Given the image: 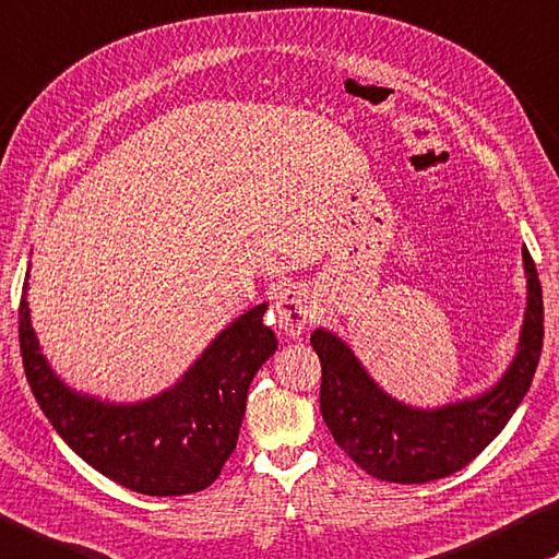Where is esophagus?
Listing matches in <instances>:
<instances>
[{
    "instance_id": "esophagus-1",
    "label": "esophagus",
    "mask_w": 559,
    "mask_h": 559,
    "mask_svg": "<svg viewBox=\"0 0 559 559\" xmlns=\"http://www.w3.org/2000/svg\"><path fill=\"white\" fill-rule=\"evenodd\" d=\"M273 308H276L278 328L288 334V337H298L300 332L308 330V322L312 318V302L308 290L298 286V283H290V286L281 288L276 293V300H273Z\"/></svg>"
}]
</instances>
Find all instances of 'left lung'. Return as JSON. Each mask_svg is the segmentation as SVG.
Returning a JSON list of instances; mask_svg holds the SVG:
<instances>
[{"label": "left lung", "mask_w": 559, "mask_h": 559, "mask_svg": "<svg viewBox=\"0 0 559 559\" xmlns=\"http://www.w3.org/2000/svg\"><path fill=\"white\" fill-rule=\"evenodd\" d=\"M527 308L513 364L503 379L472 401L420 411L383 393L340 337L314 330L310 344L322 367L320 411L334 442L364 472L383 481L425 484L460 472L479 456L519 408L543 352V288L523 249Z\"/></svg>", "instance_id": "obj_1"}]
</instances>
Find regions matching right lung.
I'll return each mask as SVG.
<instances>
[{
    "label": "right lung",
    "mask_w": 559,
    "mask_h": 559,
    "mask_svg": "<svg viewBox=\"0 0 559 559\" xmlns=\"http://www.w3.org/2000/svg\"><path fill=\"white\" fill-rule=\"evenodd\" d=\"M26 286L19 302L26 381L68 448L136 493L182 496L207 489L237 448L249 383L278 347L276 334L263 322L266 302L222 330L174 389L117 405L70 391L48 367L28 318Z\"/></svg>",
    "instance_id": "add662e5"
}]
</instances>
